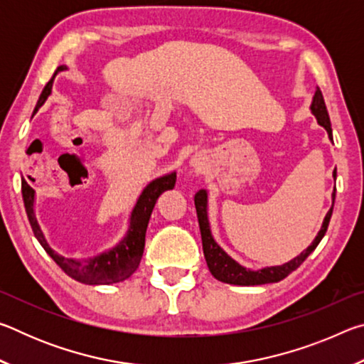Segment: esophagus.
I'll return each mask as SVG.
<instances>
[{
    "instance_id": "1",
    "label": "esophagus",
    "mask_w": 364,
    "mask_h": 364,
    "mask_svg": "<svg viewBox=\"0 0 364 364\" xmlns=\"http://www.w3.org/2000/svg\"><path fill=\"white\" fill-rule=\"evenodd\" d=\"M191 167L199 168V167H200V160L197 159V157H193V159H191Z\"/></svg>"
}]
</instances>
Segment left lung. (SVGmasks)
Returning <instances> with one entry per match:
<instances>
[{"label": "left lung", "mask_w": 364, "mask_h": 364, "mask_svg": "<svg viewBox=\"0 0 364 364\" xmlns=\"http://www.w3.org/2000/svg\"><path fill=\"white\" fill-rule=\"evenodd\" d=\"M311 114L316 117V122L321 125L326 132H328V136L332 141V128H331V120L328 115V109H326V104L323 100V95L319 88L315 90V96L311 100L310 106ZM332 176H337V170L332 171ZM334 200H336V189L332 193V207L329 212L326 213L323 220L321 230L318 231L316 237L313 239V242L308 245V247L301 252L300 255L294 257L291 262L284 264H278V267H267L262 269H250L245 268L242 264H239L234 258H231L226 252L220 247L212 236L210 223H208V194L207 189H200L199 193L194 196V204H196V212H197V220H199V228H200V236H202V249H204L205 262L207 267L210 269V273L215 279L221 282H226V284H234V286H260V284H269V282H279L281 279L287 278L292 271L297 269L301 263L305 262V258L311 254L313 250L318 247V244L321 242L324 237L326 231H328L332 208H334Z\"/></svg>", "instance_id": "left-lung-1"}]
</instances>
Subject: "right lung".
I'll list each match as a JSON object with an SVG mask.
<instances>
[{
	"instance_id": "right-lung-1",
	"label": "right lung",
	"mask_w": 364,
	"mask_h": 364,
	"mask_svg": "<svg viewBox=\"0 0 364 364\" xmlns=\"http://www.w3.org/2000/svg\"><path fill=\"white\" fill-rule=\"evenodd\" d=\"M67 70V65L58 67L54 72L53 78L46 83L43 88L40 100L36 102L33 114L38 112V109L46 102V100L51 95L54 77L59 72ZM176 181V171H170V173L159 176L152 180L139 194L136 204H134L133 210L130 213V220H128V230L119 242L109 250H104L101 254L95 257L86 258H77V257H64L58 254L56 250L51 249L48 244L45 234H43L41 228L38 225V220L35 217V191L28 186L27 181H22V197L23 205H26V212L35 237L46 250V254L56 262L64 273L70 276L72 279L83 284L97 286V284H114V282H120L130 278V276L136 271L139 267L141 257L144 252V242H146V230L149 225L151 213L154 210V205L159 199V196L165 193V191L173 189Z\"/></svg>"
}]
</instances>
